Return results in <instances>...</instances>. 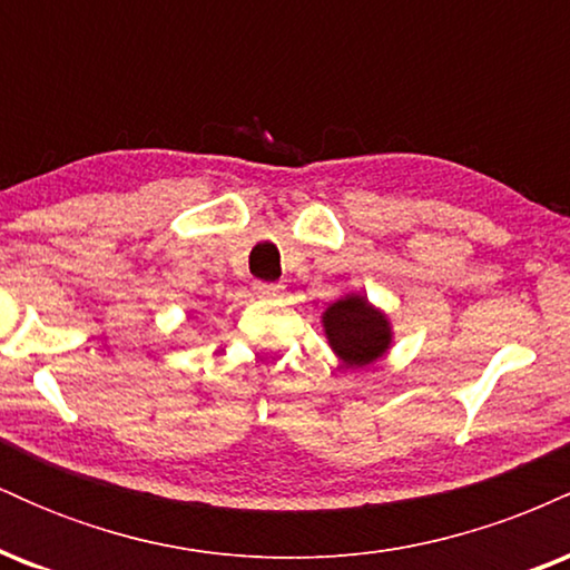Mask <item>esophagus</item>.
I'll list each match as a JSON object with an SVG mask.
<instances>
[{"label":"esophagus","mask_w":570,"mask_h":570,"mask_svg":"<svg viewBox=\"0 0 570 570\" xmlns=\"http://www.w3.org/2000/svg\"><path fill=\"white\" fill-rule=\"evenodd\" d=\"M254 294H259V297H281V292H284V284H273V281H254Z\"/></svg>","instance_id":"1"}]
</instances>
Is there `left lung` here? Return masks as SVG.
Wrapping results in <instances>:
<instances>
[{"label":"left lung","instance_id":"8db88e82","mask_svg":"<svg viewBox=\"0 0 570 570\" xmlns=\"http://www.w3.org/2000/svg\"><path fill=\"white\" fill-rule=\"evenodd\" d=\"M324 332L345 367H364L383 356L391 345L389 318L358 294H348L326 307Z\"/></svg>","mask_w":570,"mask_h":570}]
</instances>
